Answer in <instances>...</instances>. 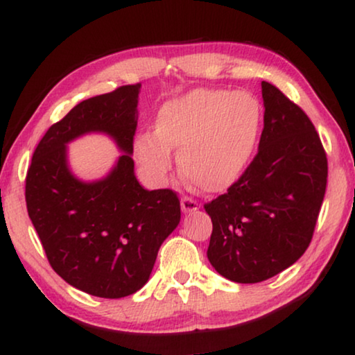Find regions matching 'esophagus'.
Here are the masks:
<instances>
[{
	"label": "esophagus",
	"mask_w": 355,
	"mask_h": 355,
	"mask_svg": "<svg viewBox=\"0 0 355 355\" xmlns=\"http://www.w3.org/2000/svg\"><path fill=\"white\" fill-rule=\"evenodd\" d=\"M181 208H182L184 213H192V211H197V209H198V203L195 202L193 198L184 197L181 200Z\"/></svg>",
	"instance_id": "esophagus-1"
}]
</instances>
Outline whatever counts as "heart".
I'll return each instance as SVG.
<instances>
[{"instance_id": "obj_1", "label": "heart", "mask_w": 355, "mask_h": 355, "mask_svg": "<svg viewBox=\"0 0 355 355\" xmlns=\"http://www.w3.org/2000/svg\"><path fill=\"white\" fill-rule=\"evenodd\" d=\"M261 121V105L250 92L197 88L166 101L155 131L139 132L132 152L152 184L168 181L176 148L184 176L205 192H224L248 168Z\"/></svg>"}]
</instances>
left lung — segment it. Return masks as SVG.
<instances>
[{"instance_id":"obj_1","label":"left lung","mask_w":355,"mask_h":355,"mask_svg":"<svg viewBox=\"0 0 355 355\" xmlns=\"http://www.w3.org/2000/svg\"><path fill=\"white\" fill-rule=\"evenodd\" d=\"M261 88L258 153L227 192L205 205L209 263L237 284L270 279L304 254L327 189V153L309 116L274 85Z\"/></svg>"}]
</instances>
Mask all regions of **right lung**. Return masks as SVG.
Instances as JSON below:
<instances>
[{
	"label": "right lung",
	"instance_id": "obj_1",
	"mask_svg": "<svg viewBox=\"0 0 355 355\" xmlns=\"http://www.w3.org/2000/svg\"><path fill=\"white\" fill-rule=\"evenodd\" d=\"M141 85L121 86L75 105L46 131L25 179L28 216L53 269L99 297L130 296L147 284L158 250L181 220L169 189L146 190L135 174L132 139ZM102 132L123 152L105 178L81 182L66 144Z\"/></svg>",
	"mask_w": 355,
	"mask_h": 355
}]
</instances>
